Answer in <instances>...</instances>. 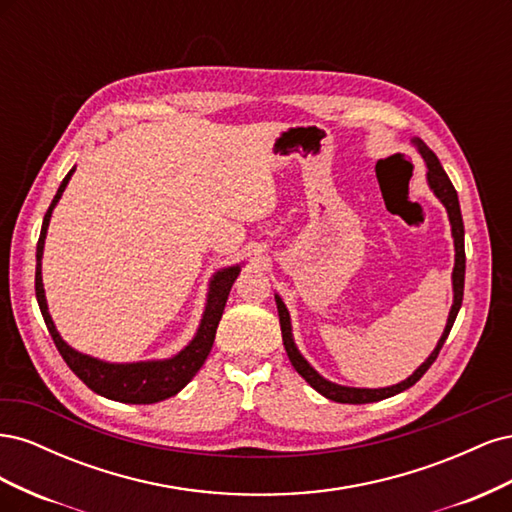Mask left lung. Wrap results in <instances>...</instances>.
I'll list each match as a JSON object with an SVG mask.
<instances>
[{
    "label": "left lung",
    "mask_w": 512,
    "mask_h": 512,
    "mask_svg": "<svg viewBox=\"0 0 512 512\" xmlns=\"http://www.w3.org/2000/svg\"><path fill=\"white\" fill-rule=\"evenodd\" d=\"M412 145L416 147V151L421 153V158L427 166V185L429 190L433 192L440 203L444 205L446 213H448V222H451V235H453V245H455V267H453V305H451V312H448L446 318V327L438 339L436 348L431 350V354L427 359L418 365L412 374L401 380L397 384L391 386H382V389H359V386H344V384H337L331 382L324 376H320L318 371L309 365V361L305 356L299 352L297 344H294V337H292V324H290V314H288V307L284 305L280 294H275V305H277V314H280V327H282V339H284V348L288 352V359L292 363V367L299 371V374L305 378V382L312 386L314 391H318L322 397H327L331 401H337V404H371V401H380L386 397H393L401 391L410 389L412 384H416L418 380L423 378L425 371L431 367V363L438 359V354L446 342L448 333L453 329V322L459 314V307L463 301V277H466V250H463V220H461V209H459V198L457 192L453 188L451 179L444 173V168L438 160L436 153H433L421 138L414 136L412 138Z\"/></svg>",
    "instance_id": "1"
}]
</instances>
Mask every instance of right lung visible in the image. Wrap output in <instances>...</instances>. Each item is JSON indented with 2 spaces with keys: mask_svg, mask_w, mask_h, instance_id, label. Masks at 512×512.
<instances>
[{
  "mask_svg": "<svg viewBox=\"0 0 512 512\" xmlns=\"http://www.w3.org/2000/svg\"><path fill=\"white\" fill-rule=\"evenodd\" d=\"M74 170L76 166H72L70 173L64 177V181H61L53 203L44 215L40 239L36 245V299L40 305L42 318L46 322V329H49L59 354L64 356L68 367L89 386L91 391L106 399L121 401V404H158V401L177 395L207 361L213 339H215V331H218V324L224 314L230 288L235 284L237 275L241 273L243 262L218 269L211 275L205 312L200 316L194 337L190 339L188 346H183L177 354L168 356V359L111 363V361L98 359V356L79 352L59 335L55 322L49 314V303H46L44 284H42V254H44L46 230H49L53 209L57 207L61 194H64L66 185L70 183Z\"/></svg>",
  "mask_w": 512,
  "mask_h": 512,
  "instance_id": "obj_1",
  "label": "right lung"
}]
</instances>
